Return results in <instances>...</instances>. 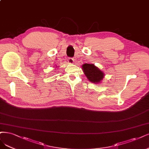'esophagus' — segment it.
<instances>
[{"label": "esophagus", "instance_id": "1", "mask_svg": "<svg viewBox=\"0 0 149 149\" xmlns=\"http://www.w3.org/2000/svg\"><path fill=\"white\" fill-rule=\"evenodd\" d=\"M68 62L70 64H72L74 63V60L73 58H68Z\"/></svg>", "mask_w": 149, "mask_h": 149}]
</instances>
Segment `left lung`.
<instances>
[{
    "label": "left lung",
    "instance_id": "left-lung-1",
    "mask_svg": "<svg viewBox=\"0 0 149 149\" xmlns=\"http://www.w3.org/2000/svg\"><path fill=\"white\" fill-rule=\"evenodd\" d=\"M82 68L87 78L93 83H100L104 77V73L94 64L85 63L82 66Z\"/></svg>",
    "mask_w": 149,
    "mask_h": 149
}]
</instances>
